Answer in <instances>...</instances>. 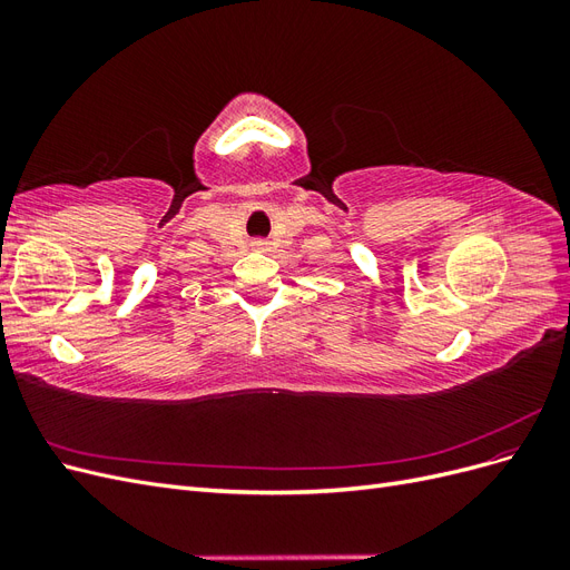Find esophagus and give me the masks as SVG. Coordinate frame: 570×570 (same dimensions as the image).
Segmentation results:
<instances>
[{"mask_svg": "<svg viewBox=\"0 0 570 570\" xmlns=\"http://www.w3.org/2000/svg\"><path fill=\"white\" fill-rule=\"evenodd\" d=\"M252 247H254V249H264V247H266V243H264V239H256V243H254Z\"/></svg>", "mask_w": 570, "mask_h": 570, "instance_id": "34e87169", "label": "esophagus"}]
</instances>
